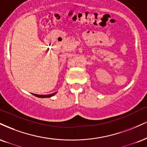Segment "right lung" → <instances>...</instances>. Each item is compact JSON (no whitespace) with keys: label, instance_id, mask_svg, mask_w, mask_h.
I'll return each instance as SVG.
<instances>
[{"label":"right lung","instance_id":"obj_1","mask_svg":"<svg viewBox=\"0 0 147 147\" xmlns=\"http://www.w3.org/2000/svg\"><path fill=\"white\" fill-rule=\"evenodd\" d=\"M56 94V92L55 93H53V94H48V95H39V94H33V95L37 97H40V98H49V97H51L53 96V95H55Z\"/></svg>","mask_w":147,"mask_h":147}]
</instances>
